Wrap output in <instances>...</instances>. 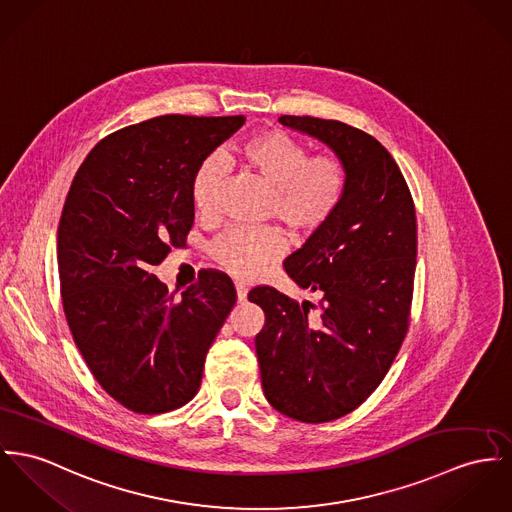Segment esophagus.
<instances>
[{
	"mask_svg": "<svg viewBox=\"0 0 512 512\" xmlns=\"http://www.w3.org/2000/svg\"><path fill=\"white\" fill-rule=\"evenodd\" d=\"M236 292L237 300H239V302H245V298H247V286L241 284V282H236Z\"/></svg>",
	"mask_w": 512,
	"mask_h": 512,
	"instance_id": "34e87169",
	"label": "esophagus"
}]
</instances>
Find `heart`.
Segmentation results:
<instances>
[{
  "label": "heart",
  "instance_id": "b5f03b06",
  "mask_svg": "<svg viewBox=\"0 0 512 512\" xmlns=\"http://www.w3.org/2000/svg\"><path fill=\"white\" fill-rule=\"evenodd\" d=\"M308 146L284 130H263L237 146L243 167L269 189L267 214L282 220L294 234L308 236L325 228L341 210L349 171L333 152L308 156ZM224 183V163L208 156L191 181V200L198 214L216 210ZM286 249V234L278 226L228 228L208 243V255L236 278L261 275Z\"/></svg>",
  "mask_w": 512,
  "mask_h": 512
}]
</instances>
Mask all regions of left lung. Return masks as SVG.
Listing matches in <instances>:
<instances>
[{"label": "left lung", "instance_id": "left-lung-1", "mask_svg": "<svg viewBox=\"0 0 512 512\" xmlns=\"http://www.w3.org/2000/svg\"><path fill=\"white\" fill-rule=\"evenodd\" d=\"M284 126L325 142L349 171L337 216L294 251L284 269L319 304L273 286L247 294L265 312L255 337L263 392L282 415L329 423L382 384L409 329L417 265V220L390 152L339 120L284 115Z\"/></svg>", "mask_w": 512, "mask_h": 512}]
</instances>
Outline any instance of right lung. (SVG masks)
<instances>
[{
    "mask_svg": "<svg viewBox=\"0 0 512 512\" xmlns=\"http://www.w3.org/2000/svg\"><path fill=\"white\" fill-rule=\"evenodd\" d=\"M243 122L165 115L120 128L83 159L64 202V314L99 386L134 413H167L197 395L206 353L236 304L222 271H198L175 296L150 269L187 243L193 175Z\"/></svg>",
    "mask_w": 512,
    "mask_h": 512,
    "instance_id": "add662e5",
    "label": "right lung"
}]
</instances>
